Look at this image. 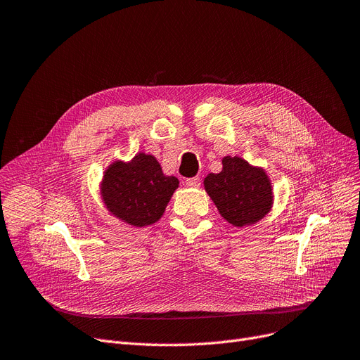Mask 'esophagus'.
Masks as SVG:
<instances>
[{
  "instance_id": "1",
  "label": "esophagus",
  "mask_w": 360,
  "mask_h": 360,
  "mask_svg": "<svg viewBox=\"0 0 360 360\" xmlns=\"http://www.w3.org/2000/svg\"><path fill=\"white\" fill-rule=\"evenodd\" d=\"M185 185H187V187H190V188H198V187H200V178H198V176L190 178V179L185 181Z\"/></svg>"
}]
</instances>
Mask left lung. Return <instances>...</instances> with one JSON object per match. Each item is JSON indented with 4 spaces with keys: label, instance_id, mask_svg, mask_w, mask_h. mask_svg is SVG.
Wrapping results in <instances>:
<instances>
[{
    "label": "left lung",
    "instance_id": "1",
    "mask_svg": "<svg viewBox=\"0 0 360 360\" xmlns=\"http://www.w3.org/2000/svg\"><path fill=\"white\" fill-rule=\"evenodd\" d=\"M203 185L221 217L237 229L259 222L273 209L274 193L267 172L242 157L225 155L222 170L209 173Z\"/></svg>",
    "mask_w": 360,
    "mask_h": 360
}]
</instances>
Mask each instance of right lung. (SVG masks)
<instances>
[{
	"label": "right lung",
	"mask_w": 360,
	"mask_h": 360,
	"mask_svg": "<svg viewBox=\"0 0 360 360\" xmlns=\"http://www.w3.org/2000/svg\"><path fill=\"white\" fill-rule=\"evenodd\" d=\"M178 187V178L165 175L154 155L138 153L129 162L117 158L105 169L99 194L110 215L131 227H145L163 217Z\"/></svg>",
	"instance_id": "add662e5"
}]
</instances>
